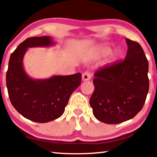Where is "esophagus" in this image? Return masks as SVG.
<instances>
[{"instance_id":"34e87169","label":"esophagus","mask_w":157,"mask_h":157,"mask_svg":"<svg viewBox=\"0 0 157 157\" xmlns=\"http://www.w3.org/2000/svg\"><path fill=\"white\" fill-rule=\"evenodd\" d=\"M82 79H83L84 81H86V80H89V79H91V73L89 71H85V72L82 74Z\"/></svg>"}]
</instances>
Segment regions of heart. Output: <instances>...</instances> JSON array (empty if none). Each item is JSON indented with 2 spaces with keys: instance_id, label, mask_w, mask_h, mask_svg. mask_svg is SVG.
Returning <instances> with one entry per match:
<instances>
[{
  "instance_id": "heart-1",
  "label": "heart",
  "mask_w": 157,
  "mask_h": 157,
  "mask_svg": "<svg viewBox=\"0 0 157 157\" xmlns=\"http://www.w3.org/2000/svg\"><path fill=\"white\" fill-rule=\"evenodd\" d=\"M110 48L108 46H106V45H103V46H101L98 48V52L99 53L100 55L102 56H104V55H106L109 53L110 52ZM118 56V52L115 50L113 52H111V59H115Z\"/></svg>"
}]
</instances>
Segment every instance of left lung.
I'll list each match as a JSON object with an SVG mask.
<instances>
[{
    "label": "left lung",
    "mask_w": 157,
    "mask_h": 157,
    "mask_svg": "<svg viewBox=\"0 0 157 157\" xmlns=\"http://www.w3.org/2000/svg\"><path fill=\"white\" fill-rule=\"evenodd\" d=\"M125 59L108 63L95 73L89 102L94 116L107 124L123 123L142 109L149 91L148 61L140 45L126 39Z\"/></svg>",
    "instance_id": "8db88e82"
}]
</instances>
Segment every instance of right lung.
<instances>
[{"mask_svg":"<svg viewBox=\"0 0 157 157\" xmlns=\"http://www.w3.org/2000/svg\"><path fill=\"white\" fill-rule=\"evenodd\" d=\"M50 36L30 37L12 53L6 74V85L13 107L25 118L36 123L55 120L64 112L71 95L81 84L80 73L34 80L23 70V58L28 48L49 46Z\"/></svg>","mask_w":157,"mask_h":157,"instance_id":"add662e5","label":"right lung"}]
</instances>
